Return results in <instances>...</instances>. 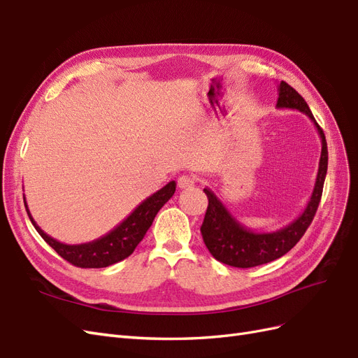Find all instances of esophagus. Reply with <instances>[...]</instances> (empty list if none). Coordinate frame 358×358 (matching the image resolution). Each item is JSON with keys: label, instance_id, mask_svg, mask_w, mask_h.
Returning a JSON list of instances; mask_svg holds the SVG:
<instances>
[{"label": "esophagus", "instance_id": "obj_1", "mask_svg": "<svg viewBox=\"0 0 358 358\" xmlns=\"http://www.w3.org/2000/svg\"><path fill=\"white\" fill-rule=\"evenodd\" d=\"M196 182H197V179L194 178V176H191V175H183V176H180V178L178 179V187H179L180 189L192 188L194 185H196Z\"/></svg>", "mask_w": 358, "mask_h": 358}]
</instances>
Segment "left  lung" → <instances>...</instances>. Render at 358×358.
<instances>
[{
  "label": "left lung",
  "mask_w": 358,
  "mask_h": 358,
  "mask_svg": "<svg viewBox=\"0 0 358 358\" xmlns=\"http://www.w3.org/2000/svg\"><path fill=\"white\" fill-rule=\"evenodd\" d=\"M276 107L278 109H294L305 113L318 129V134L321 137V157L315 187H313L312 196L305 210L291 224L270 233L249 230L248 227L234 218L231 212L225 208V204L215 196V192L210 188H204L203 191L209 199L208 210H206L204 221L200 229L204 245L209 249L213 258L233 267H255L285 255L291 248L296 246L301 236L308 230L322 196V187L324 180H326L329 164L326 136H324L322 129L317 124L315 117H313L308 103L284 80L278 85Z\"/></svg>",
  "instance_id": "left-lung-1"
}]
</instances>
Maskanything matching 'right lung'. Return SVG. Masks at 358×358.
Wrapping results in <instances>:
<instances>
[{"label": "right lung", "instance_id": "1", "mask_svg": "<svg viewBox=\"0 0 358 358\" xmlns=\"http://www.w3.org/2000/svg\"><path fill=\"white\" fill-rule=\"evenodd\" d=\"M176 191V182L171 180L166 187L154 192L146 200L140 203L137 208L129 213L127 218L116 225L112 231L99 237L92 242L80 243V245H67L53 239L49 234L43 231L37 222L32 218L28 204L24 196V203L27 213L32 225L36 227L38 234L45 239V242L52 246L55 251L69 263L83 268H100L112 266L117 262H122L124 258L129 257L136 246L142 242L149 227L152 225L158 210L164 206Z\"/></svg>", "mask_w": 358, "mask_h": 358}]
</instances>
